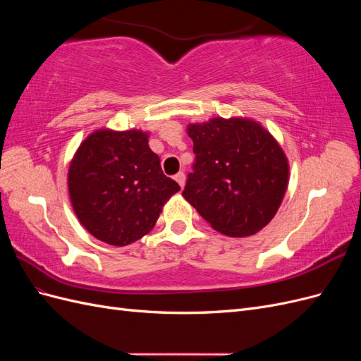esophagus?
<instances>
[{
    "instance_id": "obj_1",
    "label": "esophagus",
    "mask_w": 361,
    "mask_h": 361,
    "mask_svg": "<svg viewBox=\"0 0 361 361\" xmlns=\"http://www.w3.org/2000/svg\"><path fill=\"white\" fill-rule=\"evenodd\" d=\"M174 179H176V182L180 185V188H183V185H185V173L179 171L176 176H174Z\"/></svg>"
}]
</instances>
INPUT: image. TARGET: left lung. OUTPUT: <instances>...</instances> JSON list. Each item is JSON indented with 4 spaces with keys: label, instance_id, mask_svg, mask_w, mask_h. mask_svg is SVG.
<instances>
[{
    "label": "left lung",
    "instance_id": "8db88e82",
    "mask_svg": "<svg viewBox=\"0 0 361 361\" xmlns=\"http://www.w3.org/2000/svg\"><path fill=\"white\" fill-rule=\"evenodd\" d=\"M195 164L182 192L212 228L244 238L262 231L285 197L289 161L268 129L248 117L190 123Z\"/></svg>",
    "mask_w": 361,
    "mask_h": 361
}]
</instances>
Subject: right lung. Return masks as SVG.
<instances>
[{
  "instance_id": "right-lung-1",
  "label": "right lung",
  "mask_w": 361,
  "mask_h": 361,
  "mask_svg": "<svg viewBox=\"0 0 361 361\" xmlns=\"http://www.w3.org/2000/svg\"><path fill=\"white\" fill-rule=\"evenodd\" d=\"M73 212L99 241L125 247L154 228L162 207L180 187L161 170L141 129H96L69 164Z\"/></svg>"
}]
</instances>
